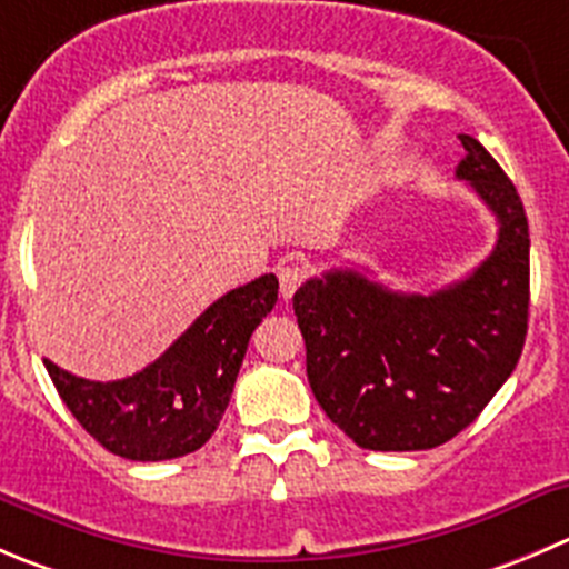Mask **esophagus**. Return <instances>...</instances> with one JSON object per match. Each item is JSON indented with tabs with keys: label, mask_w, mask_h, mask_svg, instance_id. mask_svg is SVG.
I'll return each instance as SVG.
<instances>
[{
	"label": "esophagus",
	"mask_w": 569,
	"mask_h": 569,
	"mask_svg": "<svg viewBox=\"0 0 569 569\" xmlns=\"http://www.w3.org/2000/svg\"><path fill=\"white\" fill-rule=\"evenodd\" d=\"M278 280H280V295H283V300H291L295 291L300 289L302 280H306V269H302L300 263H283V267L278 269Z\"/></svg>",
	"instance_id": "34e87169"
}]
</instances>
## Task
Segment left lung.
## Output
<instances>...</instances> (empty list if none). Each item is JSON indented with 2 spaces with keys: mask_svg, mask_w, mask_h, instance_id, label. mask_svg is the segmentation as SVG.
Masks as SVG:
<instances>
[{
  "mask_svg": "<svg viewBox=\"0 0 569 569\" xmlns=\"http://www.w3.org/2000/svg\"><path fill=\"white\" fill-rule=\"evenodd\" d=\"M456 178L498 219V244L465 280L406 295L356 269L297 289L313 397L367 450H431L483 411L528 333V219L515 183L472 136Z\"/></svg>",
  "mask_w": 569,
  "mask_h": 569,
  "instance_id": "1",
  "label": "left lung"
}]
</instances>
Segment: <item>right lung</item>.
I'll list each match as a JSON object with an SVG mask.
<instances>
[{
    "label": "right lung",
    "mask_w": 569,
    "mask_h": 569,
    "mask_svg": "<svg viewBox=\"0 0 569 569\" xmlns=\"http://www.w3.org/2000/svg\"><path fill=\"white\" fill-rule=\"evenodd\" d=\"M274 302V274L228 291L158 361L130 378L86 380L49 358L43 367L66 408L104 450L130 461L180 459L219 428L252 330Z\"/></svg>",
    "instance_id": "right-lung-1"
}]
</instances>
